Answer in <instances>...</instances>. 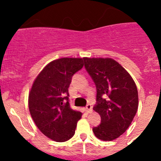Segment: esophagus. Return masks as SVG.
I'll use <instances>...</instances> for the list:
<instances>
[{"label":"esophagus","mask_w":161,"mask_h":161,"mask_svg":"<svg viewBox=\"0 0 161 161\" xmlns=\"http://www.w3.org/2000/svg\"><path fill=\"white\" fill-rule=\"evenodd\" d=\"M86 110H87L88 113H92V111H93V106H91L90 104H88L87 106H86Z\"/></svg>","instance_id":"34e87169"}]
</instances>
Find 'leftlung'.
<instances>
[{"instance_id": "left-lung-1", "label": "left lung", "mask_w": 161, "mask_h": 161, "mask_svg": "<svg viewBox=\"0 0 161 161\" xmlns=\"http://www.w3.org/2000/svg\"><path fill=\"white\" fill-rule=\"evenodd\" d=\"M84 62L96 85L93 110L102 119L93 131L101 140L111 141L127 130L137 112V87L130 74L114 59L85 57Z\"/></svg>"}]
</instances>
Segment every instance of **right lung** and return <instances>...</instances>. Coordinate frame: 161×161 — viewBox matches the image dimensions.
I'll return each instance as SVG.
<instances>
[{"mask_svg": "<svg viewBox=\"0 0 161 161\" xmlns=\"http://www.w3.org/2000/svg\"><path fill=\"white\" fill-rule=\"evenodd\" d=\"M84 66L81 58H60L41 71L29 93L31 117L40 131L56 142H65L75 134L82 113L71 109L68 87L74 74Z\"/></svg>", "mask_w": 161, "mask_h": 161, "instance_id": "right-lung-1", "label": "right lung"}]
</instances>
